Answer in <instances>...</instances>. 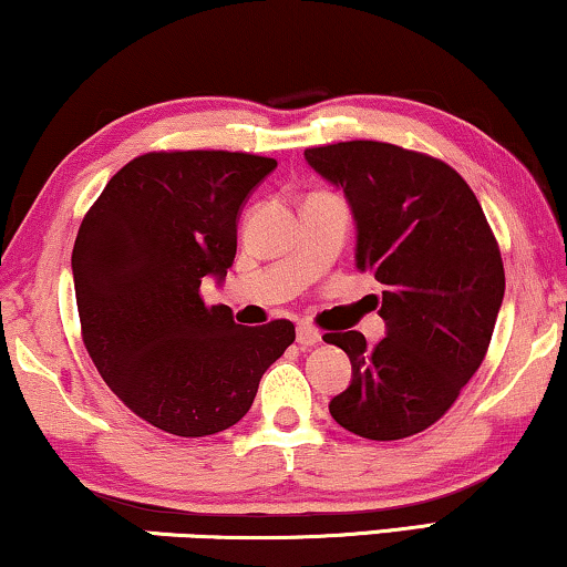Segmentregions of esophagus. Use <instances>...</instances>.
I'll use <instances>...</instances> for the list:
<instances>
[{"label": "esophagus", "instance_id": "34e87169", "mask_svg": "<svg viewBox=\"0 0 567 567\" xmlns=\"http://www.w3.org/2000/svg\"><path fill=\"white\" fill-rule=\"evenodd\" d=\"M320 340H322V332L312 328V324H299V328H297V343L301 348H312V346L320 343Z\"/></svg>", "mask_w": 567, "mask_h": 567}]
</instances>
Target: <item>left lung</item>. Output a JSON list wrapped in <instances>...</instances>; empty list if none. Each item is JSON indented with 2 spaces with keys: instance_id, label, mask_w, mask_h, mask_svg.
<instances>
[{
  "instance_id": "obj_1",
  "label": "left lung",
  "mask_w": 567,
  "mask_h": 567,
  "mask_svg": "<svg viewBox=\"0 0 567 567\" xmlns=\"http://www.w3.org/2000/svg\"><path fill=\"white\" fill-rule=\"evenodd\" d=\"M305 159L346 193L355 268L384 286L386 338L324 332L351 359V384L330 400L346 431L398 441L439 421L483 363L506 291L491 224L464 177L429 154L384 142L315 146Z\"/></svg>"
}]
</instances>
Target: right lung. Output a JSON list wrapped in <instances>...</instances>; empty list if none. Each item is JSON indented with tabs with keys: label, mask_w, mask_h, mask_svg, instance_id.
<instances>
[{
	"label": "right lung",
	"mask_w": 567,
	"mask_h": 567,
	"mask_svg": "<svg viewBox=\"0 0 567 567\" xmlns=\"http://www.w3.org/2000/svg\"><path fill=\"white\" fill-rule=\"evenodd\" d=\"M276 159L245 152H150L111 177L72 252L82 340L105 384L154 429L198 439L250 410L266 369L297 332L247 328L206 307L224 281L237 221Z\"/></svg>",
	"instance_id": "add662e5"
}]
</instances>
